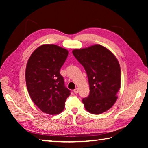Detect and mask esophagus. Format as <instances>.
I'll return each mask as SVG.
<instances>
[{"label": "esophagus", "instance_id": "1", "mask_svg": "<svg viewBox=\"0 0 148 148\" xmlns=\"http://www.w3.org/2000/svg\"><path fill=\"white\" fill-rule=\"evenodd\" d=\"M78 91H79L78 89L76 88V89H75L74 90V92L75 94H77V93H78Z\"/></svg>", "mask_w": 148, "mask_h": 148}]
</instances>
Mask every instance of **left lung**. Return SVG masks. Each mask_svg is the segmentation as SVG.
<instances>
[{"instance_id":"obj_1","label":"left lung","mask_w":148,"mask_h":148,"mask_svg":"<svg viewBox=\"0 0 148 148\" xmlns=\"http://www.w3.org/2000/svg\"><path fill=\"white\" fill-rule=\"evenodd\" d=\"M88 77L89 95L82 100L87 111L101 114L116 102L121 87V69L114 55L99 44L72 51Z\"/></svg>"}]
</instances>
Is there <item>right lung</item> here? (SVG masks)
Returning a JSON list of instances; mask_svg holds the SVG:
<instances>
[{
    "label": "right lung",
    "instance_id": "right-lung-1",
    "mask_svg": "<svg viewBox=\"0 0 148 148\" xmlns=\"http://www.w3.org/2000/svg\"><path fill=\"white\" fill-rule=\"evenodd\" d=\"M68 54L66 49L57 45L44 44L34 50L27 62V90L32 102L44 113H61L71 95L60 74Z\"/></svg>",
    "mask_w": 148,
    "mask_h": 148
}]
</instances>
